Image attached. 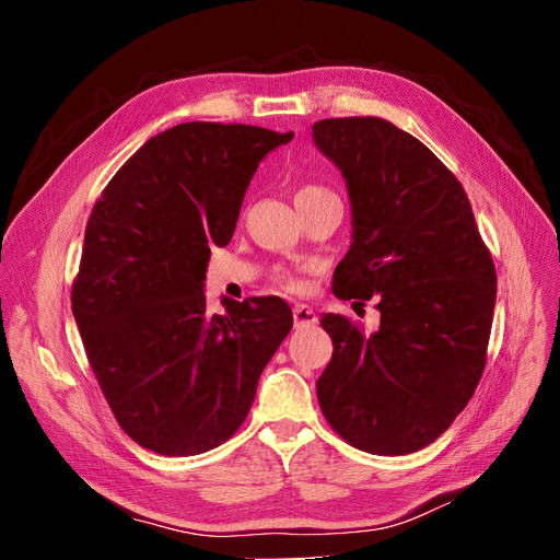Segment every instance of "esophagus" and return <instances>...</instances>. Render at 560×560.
I'll use <instances>...</instances> for the list:
<instances>
[{
	"instance_id": "34e87169",
	"label": "esophagus",
	"mask_w": 560,
	"mask_h": 560,
	"mask_svg": "<svg viewBox=\"0 0 560 560\" xmlns=\"http://www.w3.org/2000/svg\"><path fill=\"white\" fill-rule=\"evenodd\" d=\"M292 317H295V327H298V329H300V327H313V325H317V313H315L311 306H306V304H298L295 311H292Z\"/></svg>"
}]
</instances>
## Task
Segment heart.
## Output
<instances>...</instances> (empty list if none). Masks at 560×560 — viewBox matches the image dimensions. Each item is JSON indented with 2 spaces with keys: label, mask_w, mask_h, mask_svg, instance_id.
Returning <instances> with one entry per match:
<instances>
[{
  "label": "heart",
  "mask_w": 560,
  "mask_h": 560,
  "mask_svg": "<svg viewBox=\"0 0 560 560\" xmlns=\"http://www.w3.org/2000/svg\"><path fill=\"white\" fill-rule=\"evenodd\" d=\"M311 192H325V190L317 188V186H304V188H300V190H298V195H295V197L311 195ZM281 283H283L288 290H298V288H300V281H298L295 277H283V279H281Z\"/></svg>",
  "instance_id": "heart-1"
}]
</instances>
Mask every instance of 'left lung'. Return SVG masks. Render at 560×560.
Instances as JSON below:
<instances>
[{
	"label": "left lung",
	"instance_id": "8db88e82",
	"mask_svg": "<svg viewBox=\"0 0 560 560\" xmlns=\"http://www.w3.org/2000/svg\"><path fill=\"white\" fill-rule=\"evenodd\" d=\"M342 174L351 245L338 300L376 298L378 329L322 315L334 357L317 378L327 422L357 450L413 454L443 435L486 368L497 275L472 206L427 144L381 117L313 125Z\"/></svg>",
	"mask_w": 560,
	"mask_h": 560
}]
</instances>
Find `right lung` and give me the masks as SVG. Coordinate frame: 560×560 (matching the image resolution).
<instances>
[{
    "label": "right lung",
    "instance_id": "1",
    "mask_svg": "<svg viewBox=\"0 0 560 560\" xmlns=\"http://www.w3.org/2000/svg\"><path fill=\"white\" fill-rule=\"evenodd\" d=\"M292 136L176 125L147 140L93 206L72 313L113 416L144 450L222 445L292 329L281 298H222L218 315L203 295L211 247L229 245L258 163Z\"/></svg>",
    "mask_w": 560,
    "mask_h": 560
}]
</instances>
